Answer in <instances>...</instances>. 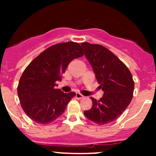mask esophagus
<instances>
[{
    "label": "esophagus",
    "instance_id": "34e87169",
    "mask_svg": "<svg viewBox=\"0 0 156 156\" xmlns=\"http://www.w3.org/2000/svg\"><path fill=\"white\" fill-rule=\"evenodd\" d=\"M75 97H76V99H81V98H83V96L81 94L76 93V94Z\"/></svg>",
    "mask_w": 156,
    "mask_h": 156
}]
</instances>
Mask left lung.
Segmentation results:
<instances>
[{
	"instance_id": "8db88e82",
	"label": "left lung",
	"mask_w": 156,
	"mask_h": 156,
	"mask_svg": "<svg viewBox=\"0 0 156 156\" xmlns=\"http://www.w3.org/2000/svg\"><path fill=\"white\" fill-rule=\"evenodd\" d=\"M81 45L100 84L99 87L104 91L99 100L90 98L91 108L83 113L94 123L107 124L115 120L129 105L134 81L126 65L111 51L100 44L83 42Z\"/></svg>"
}]
</instances>
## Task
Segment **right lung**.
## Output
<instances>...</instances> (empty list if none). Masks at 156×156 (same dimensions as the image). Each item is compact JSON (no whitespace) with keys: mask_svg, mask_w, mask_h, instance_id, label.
<instances>
[{"mask_svg":"<svg viewBox=\"0 0 156 156\" xmlns=\"http://www.w3.org/2000/svg\"><path fill=\"white\" fill-rule=\"evenodd\" d=\"M84 55L73 41L52 45L28 65L19 80L18 96L25 113L39 124H49L64 112L75 92L56 89L70 62Z\"/></svg>","mask_w":156,"mask_h":156,"instance_id":"right-lung-1","label":"right lung"}]
</instances>
